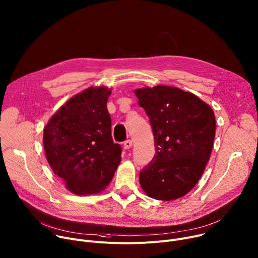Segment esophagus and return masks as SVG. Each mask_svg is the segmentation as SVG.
<instances>
[{
    "instance_id": "34e87169",
    "label": "esophagus",
    "mask_w": 258,
    "mask_h": 258,
    "mask_svg": "<svg viewBox=\"0 0 258 258\" xmlns=\"http://www.w3.org/2000/svg\"><path fill=\"white\" fill-rule=\"evenodd\" d=\"M132 146H133V142L131 141V140H127V141H125V142L123 143L124 149H130V148H132Z\"/></svg>"
}]
</instances>
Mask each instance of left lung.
Here are the masks:
<instances>
[{
	"instance_id": "left-lung-1",
	"label": "left lung",
	"mask_w": 258,
	"mask_h": 258,
	"mask_svg": "<svg viewBox=\"0 0 258 258\" xmlns=\"http://www.w3.org/2000/svg\"><path fill=\"white\" fill-rule=\"evenodd\" d=\"M135 95L150 119L156 151L140 173L142 189L154 200L182 198L199 182L210 159L214 112L194 93L174 86L137 88Z\"/></svg>"
}]
</instances>
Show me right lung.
Segmentation results:
<instances>
[{"instance_id":"add662e5","label":"right lung","mask_w":258,"mask_h":258,"mask_svg":"<svg viewBox=\"0 0 258 258\" xmlns=\"http://www.w3.org/2000/svg\"><path fill=\"white\" fill-rule=\"evenodd\" d=\"M111 88L88 87L63 104L44 127L43 145L53 173L77 196L105 190L121 161L113 142L107 101Z\"/></svg>"}]
</instances>
